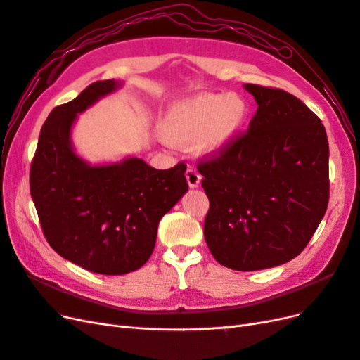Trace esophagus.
I'll return each instance as SVG.
<instances>
[{
	"label": "esophagus",
	"mask_w": 360,
	"mask_h": 360,
	"mask_svg": "<svg viewBox=\"0 0 360 360\" xmlns=\"http://www.w3.org/2000/svg\"><path fill=\"white\" fill-rule=\"evenodd\" d=\"M186 180H188V184H189L191 188H198L200 183H201L200 172H198L197 169H195V168L189 167V168L186 169Z\"/></svg>",
	"instance_id": "1"
}]
</instances>
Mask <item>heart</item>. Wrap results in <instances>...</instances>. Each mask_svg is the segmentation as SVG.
<instances>
[{"label":"heart","instance_id":"1","mask_svg":"<svg viewBox=\"0 0 360 360\" xmlns=\"http://www.w3.org/2000/svg\"><path fill=\"white\" fill-rule=\"evenodd\" d=\"M248 103L237 94H200L172 106L162 122L169 143L195 144L207 155L219 153L246 122Z\"/></svg>","mask_w":360,"mask_h":360}]
</instances>
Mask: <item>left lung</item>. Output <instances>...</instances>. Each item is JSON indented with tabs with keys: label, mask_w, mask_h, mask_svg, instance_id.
Instances as JSON below:
<instances>
[{
	"label": "left lung",
	"mask_w": 360,
	"mask_h": 360,
	"mask_svg": "<svg viewBox=\"0 0 360 360\" xmlns=\"http://www.w3.org/2000/svg\"><path fill=\"white\" fill-rule=\"evenodd\" d=\"M258 105L246 132L198 160L210 209L204 238L217 263L242 271L297 257L329 202V143L296 96L246 84Z\"/></svg>",
	"instance_id": "8db88e82"
}]
</instances>
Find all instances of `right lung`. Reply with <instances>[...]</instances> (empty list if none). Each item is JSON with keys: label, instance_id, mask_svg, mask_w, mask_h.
Returning <instances> with one entry per match:
<instances>
[{"label": "right lung", "instance_id": "obj_1", "mask_svg": "<svg viewBox=\"0 0 360 360\" xmlns=\"http://www.w3.org/2000/svg\"><path fill=\"white\" fill-rule=\"evenodd\" d=\"M120 86L97 81L48 115L30 169V192L51 248L101 275L144 266L162 216L188 192L186 165L156 169L139 158L91 167L75 155L76 115Z\"/></svg>", "mask_w": 360, "mask_h": 360}]
</instances>
